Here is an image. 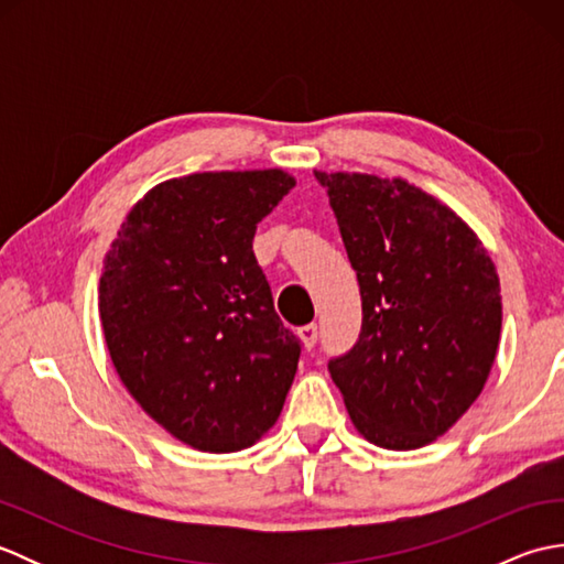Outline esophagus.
Masks as SVG:
<instances>
[{
  "instance_id": "34e87169",
  "label": "esophagus",
  "mask_w": 564,
  "mask_h": 564,
  "mask_svg": "<svg viewBox=\"0 0 564 564\" xmlns=\"http://www.w3.org/2000/svg\"><path fill=\"white\" fill-rule=\"evenodd\" d=\"M297 337L303 339L305 349H315L317 337H319V332H317V325H315V322H310V325H305V327L297 329Z\"/></svg>"
}]
</instances>
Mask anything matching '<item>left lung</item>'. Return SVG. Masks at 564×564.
Wrapping results in <instances>:
<instances>
[{
  "label": "left lung",
  "instance_id": "8db88e82",
  "mask_svg": "<svg viewBox=\"0 0 564 564\" xmlns=\"http://www.w3.org/2000/svg\"><path fill=\"white\" fill-rule=\"evenodd\" d=\"M361 289L364 322L329 376L358 434L436 441L482 392L501 332L499 275L458 215L404 178L315 172Z\"/></svg>",
  "mask_w": 564,
  "mask_h": 564
}]
</instances>
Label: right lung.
<instances>
[{
  "mask_svg": "<svg viewBox=\"0 0 564 564\" xmlns=\"http://www.w3.org/2000/svg\"><path fill=\"white\" fill-rule=\"evenodd\" d=\"M293 186L281 170L170 178L135 203L104 259L99 315L116 373L191 448L251 446L293 386L301 339L275 315L251 249Z\"/></svg>",
  "mask_w": 564,
  "mask_h": 564,
  "instance_id": "1",
  "label": "right lung"
}]
</instances>
